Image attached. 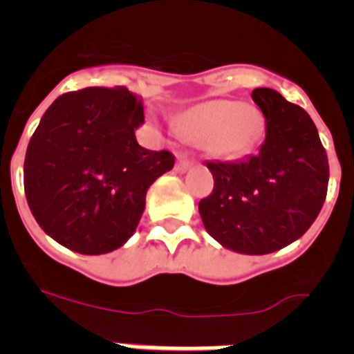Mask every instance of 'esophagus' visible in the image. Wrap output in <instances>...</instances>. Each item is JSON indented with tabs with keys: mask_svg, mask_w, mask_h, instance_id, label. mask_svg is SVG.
<instances>
[{
	"mask_svg": "<svg viewBox=\"0 0 354 354\" xmlns=\"http://www.w3.org/2000/svg\"><path fill=\"white\" fill-rule=\"evenodd\" d=\"M192 165H193L192 159L184 158V156H179L177 162H175V171H179V174H184V171L192 168Z\"/></svg>",
	"mask_w": 354,
	"mask_h": 354,
	"instance_id": "1",
	"label": "esophagus"
}]
</instances>
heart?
<instances>
[{"instance_id": "heart-1", "label": "heart", "mask_w": 354, "mask_h": 354, "mask_svg": "<svg viewBox=\"0 0 354 354\" xmlns=\"http://www.w3.org/2000/svg\"><path fill=\"white\" fill-rule=\"evenodd\" d=\"M261 124L257 109L223 99L202 102L180 117V129L187 138L220 158L245 154L257 138Z\"/></svg>"}]
</instances>
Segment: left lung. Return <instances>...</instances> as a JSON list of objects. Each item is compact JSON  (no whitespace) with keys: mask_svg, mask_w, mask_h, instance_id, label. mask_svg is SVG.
Returning <instances> with one entry per match:
<instances>
[{"mask_svg":"<svg viewBox=\"0 0 354 354\" xmlns=\"http://www.w3.org/2000/svg\"><path fill=\"white\" fill-rule=\"evenodd\" d=\"M266 140L243 161H209L214 187L200 200L204 227L218 243L246 255L277 252L299 239L321 212L330 167L305 109L277 90L255 88Z\"/></svg>","mask_w":354,"mask_h":354,"instance_id":"1","label":"left lung"}]
</instances>
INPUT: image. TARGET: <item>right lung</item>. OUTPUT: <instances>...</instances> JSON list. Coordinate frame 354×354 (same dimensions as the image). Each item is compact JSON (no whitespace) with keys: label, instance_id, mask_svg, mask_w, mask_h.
Instances as JSON below:
<instances>
[{"label":"right lung","instance_id":"obj_1","mask_svg":"<svg viewBox=\"0 0 354 354\" xmlns=\"http://www.w3.org/2000/svg\"><path fill=\"white\" fill-rule=\"evenodd\" d=\"M143 122L142 101L126 86L64 93L44 113L26 149L24 193L56 243L101 255L133 236L147 189L175 162L168 150L138 145Z\"/></svg>","mask_w":354,"mask_h":354}]
</instances>
